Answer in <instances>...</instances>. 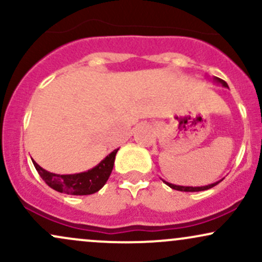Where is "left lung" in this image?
Instances as JSON below:
<instances>
[{
	"label": "left lung",
	"mask_w": 262,
	"mask_h": 262,
	"mask_svg": "<svg viewBox=\"0 0 262 262\" xmlns=\"http://www.w3.org/2000/svg\"><path fill=\"white\" fill-rule=\"evenodd\" d=\"M214 80L217 81L218 83H221L222 86L228 87L227 82H225L224 80L219 79V77H214ZM221 181H222V180H221ZM221 181H217V182H214V183H210V185H207V186H201V187H192V186H179V185H172V183H169V182H166V181H164V182L166 183V185L169 186V187H171L172 189H177V191H182V192H198V191H206V189H209V188L214 187V186L218 185V183L221 182Z\"/></svg>",
	"instance_id": "obj_1"
}]
</instances>
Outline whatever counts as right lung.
<instances>
[{
	"label": "right lung",
	"instance_id": "obj_1",
	"mask_svg": "<svg viewBox=\"0 0 262 262\" xmlns=\"http://www.w3.org/2000/svg\"><path fill=\"white\" fill-rule=\"evenodd\" d=\"M118 150L119 149L113 150L93 169L85 171V172L73 173V175H58V173L44 170L35 161H33V164H34V167L37 169L39 175L49 187L61 192V193L85 196V194L95 193L103 187L113 170L114 159H116Z\"/></svg>",
	"mask_w": 262,
	"mask_h": 262
}]
</instances>
